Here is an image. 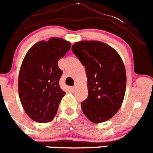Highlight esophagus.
<instances>
[{"instance_id": "esophagus-1", "label": "esophagus", "mask_w": 153, "mask_h": 153, "mask_svg": "<svg viewBox=\"0 0 153 153\" xmlns=\"http://www.w3.org/2000/svg\"><path fill=\"white\" fill-rule=\"evenodd\" d=\"M77 87H78V83H77V82H75V85H74L73 87H71V90L73 91H75V89L77 88Z\"/></svg>"}]
</instances>
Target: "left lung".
<instances>
[{"label":"left lung","mask_w":153,"mask_h":153,"mask_svg":"<svg viewBox=\"0 0 153 153\" xmlns=\"http://www.w3.org/2000/svg\"><path fill=\"white\" fill-rule=\"evenodd\" d=\"M71 49L86 69L88 96L81 104L82 111L92 123L105 122L117 113L124 98L123 60L114 48L100 41H80Z\"/></svg>","instance_id":"obj_1"}]
</instances>
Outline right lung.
<instances>
[{
	"label": "right lung",
	"instance_id": "add662e5",
	"mask_svg": "<svg viewBox=\"0 0 153 153\" xmlns=\"http://www.w3.org/2000/svg\"><path fill=\"white\" fill-rule=\"evenodd\" d=\"M71 42L53 37L42 40L29 49L20 66L18 91L26 114L33 120H53L65 92L59 86L62 71L59 60L65 56Z\"/></svg>",
	"mask_w": 153,
	"mask_h": 153
}]
</instances>
